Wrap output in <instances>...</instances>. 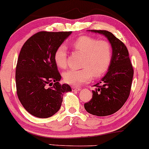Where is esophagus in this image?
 Returning <instances> with one entry per match:
<instances>
[{
	"label": "esophagus",
	"mask_w": 149,
	"mask_h": 149,
	"mask_svg": "<svg viewBox=\"0 0 149 149\" xmlns=\"http://www.w3.org/2000/svg\"><path fill=\"white\" fill-rule=\"evenodd\" d=\"M72 89L73 91H79V90H81V88H79V87H72Z\"/></svg>",
	"instance_id": "1"
}]
</instances>
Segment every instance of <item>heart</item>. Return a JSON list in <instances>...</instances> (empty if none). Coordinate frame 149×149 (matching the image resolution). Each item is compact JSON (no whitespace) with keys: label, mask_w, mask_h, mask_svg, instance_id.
Instances as JSON below:
<instances>
[{"label":"heart","mask_w":149,"mask_h":149,"mask_svg":"<svg viewBox=\"0 0 149 149\" xmlns=\"http://www.w3.org/2000/svg\"><path fill=\"white\" fill-rule=\"evenodd\" d=\"M73 49L84 55L81 70H68L63 73L64 81L67 84L79 86L90 82L93 77L99 78L108 72L113 59L111 44L88 36H82L72 43ZM54 62L60 69L67 66V48L61 44L54 55Z\"/></svg>","instance_id":"heart-1"}]
</instances>
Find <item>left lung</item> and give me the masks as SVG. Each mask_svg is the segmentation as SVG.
<instances>
[{"label": "left lung", "instance_id": "8db88e82", "mask_svg": "<svg viewBox=\"0 0 149 149\" xmlns=\"http://www.w3.org/2000/svg\"><path fill=\"white\" fill-rule=\"evenodd\" d=\"M108 38L113 49V59L107 74L95 85L93 97L84 105L89 113L106 116L120 110L129 97L133 68L125 44L111 32L105 30H90Z\"/></svg>", "mask_w": 149, "mask_h": 149}]
</instances>
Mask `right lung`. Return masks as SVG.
Segmentation results:
<instances>
[{"mask_svg":"<svg viewBox=\"0 0 149 149\" xmlns=\"http://www.w3.org/2000/svg\"><path fill=\"white\" fill-rule=\"evenodd\" d=\"M72 31H40L23 45L16 69L17 95L21 105L35 117L47 118L60 109L64 93L72 91L61 85V75L54 62L56 48Z\"/></svg>","mask_w":149,"mask_h":149,"instance_id":"obj_1","label":"right lung"}]
</instances>
